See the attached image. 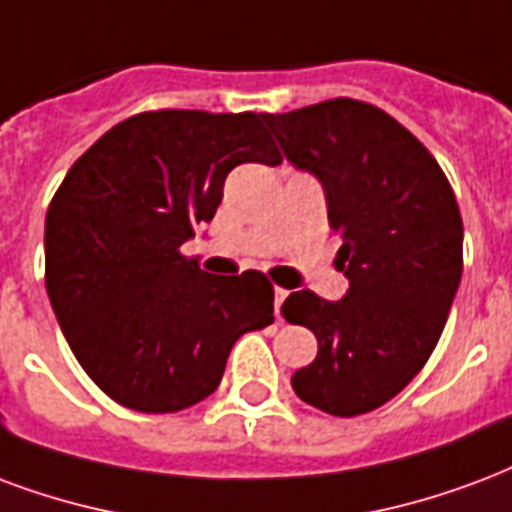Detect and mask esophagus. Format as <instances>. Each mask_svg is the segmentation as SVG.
<instances>
[{
    "instance_id": "obj_1",
    "label": "esophagus",
    "mask_w": 512,
    "mask_h": 512,
    "mask_svg": "<svg viewBox=\"0 0 512 512\" xmlns=\"http://www.w3.org/2000/svg\"><path fill=\"white\" fill-rule=\"evenodd\" d=\"M287 298V290L285 287H274V309L276 314H279V306H282V301Z\"/></svg>"
}]
</instances>
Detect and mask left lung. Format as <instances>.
I'll use <instances>...</instances> for the list:
<instances>
[{"instance_id":"8db88e82","label":"left lung","mask_w":512,"mask_h":512,"mask_svg":"<svg viewBox=\"0 0 512 512\" xmlns=\"http://www.w3.org/2000/svg\"><path fill=\"white\" fill-rule=\"evenodd\" d=\"M268 127L287 160L323 184L350 279L342 301L295 290L282 304L287 323L317 336V358L293 374V391L355 418L404 391L442 336L464 268L456 195L431 151L369 102L271 113Z\"/></svg>"}]
</instances>
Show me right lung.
I'll return each mask as SVG.
<instances>
[{"label":"right lung","mask_w":512,"mask_h":512,"mask_svg":"<svg viewBox=\"0 0 512 512\" xmlns=\"http://www.w3.org/2000/svg\"><path fill=\"white\" fill-rule=\"evenodd\" d=\"M268 113L146 111L67 170L45 217V290L75 358L138 412L217 391L241 333L274 323L260 271L214 276L181 255L241 162L279 165Z\"/></svg>","instance_id":"1"}]
</instances>
